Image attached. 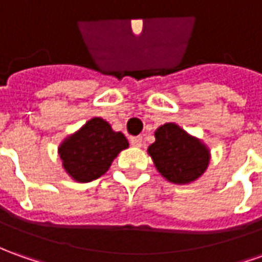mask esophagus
<instances>
[{
    "label": "esophagus",
    "instance_id": "34e87169",
    "mask_svg": "<svg viewBox=\"0 0 262 262\" xmlns=\"http://www.w3.org/2000/svg\"><path fill=\"white\" fill-rule=\"evenodd\" d=\"M142 142H143L142 136H133V138H130L132 146H135V147H140V146H142Z\"/></svg>",
    "mask_w": 262,
    "mask_h": 262
}]
</instances>
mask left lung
Returning <instances> with one entry per match:
<instances>
[{
  "mask_svg": "<svg viewBox=\"0 0 262 262\" xmlns=\"http://www.w3.org/2000/svg\"><path fill=\"white\" fill-rule=\"evenodd\" d=\"M147 147L155 166L169 182L188 185L205 173L211 152L201 139L185 132L176 123H165L155 132Z\"/></svg>",
  "mask_w": 262,
  "mask_h": 262,
  "instance_id": "left-lung-1",
  "label": "left lung"
}]
</instances>
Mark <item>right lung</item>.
<instances>
[{"label": "right lung", "instance_id": "right-lung-1", "mask_svg": "<svg viewBox=\"0 0 262 262\" xmlns=\"http://www.w3.org/2000/svg\"><path fill=\"white\" fill-rule=\"evenodd\" d=\"M129 142L101 117H93L58 146L64 170L77 182H92L104 175Z\"/></svg>", "mask_w": 262, "mask_h": 262}]
</instances>
